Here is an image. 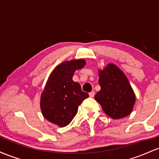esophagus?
I'll return each instance as SVG.
<instances>
[{
    "mask_svg": "<svg viewBox=\"0 0 159 159\" xmlns=\"http://www.w3.org/2000/svg\"><path fill=\"white\" fill-rule=\"evenodd\" d=\"M94 92H93V91H92V92H89V97H91V98H93L94 96Z\"/></svg>",
    "mask_w": 159,
    "mask_h": 159,
    "instance_id": "34e87169",
    "label": "esophagus"
}]
</instances>
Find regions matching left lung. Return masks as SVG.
<instances>
[{
    "label": "left lung",
    "mask_w": 159,
    "mask_h": 159,
    "mask_svg": "<svg viewBox=\"0 0 159 159\" xmlns=\"http://www.w3.org/2000/svg\"><path fill=\"white\" fill-rule=\"evenodd\" d=\"M101 90L94 99L101 104L103 112L111 118L119 119L132 112L136 97L128 78L114 64H108L98 70Z\"/></svg>",
    "instance_id": "1"
}]
</instances>
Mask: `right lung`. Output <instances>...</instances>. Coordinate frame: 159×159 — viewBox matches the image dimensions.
<instances>
[{"label":"right lung","mask_w":159,"mask_h":159,"mask_svg":"<svg viewBox=\"0 0 159 159\" xmlns=\"http://www.w3.org/2000/svg\"><path fill=\"white\" fill-rule=\"evenodd\" d=\"M85 65L84 59L65 61L52 71L40 97V110L44 118L58 127L70 124L78 107L89 94L73 80L75 71Z\"/></svg>","instance_id":"add662e5"}]
</instances>
